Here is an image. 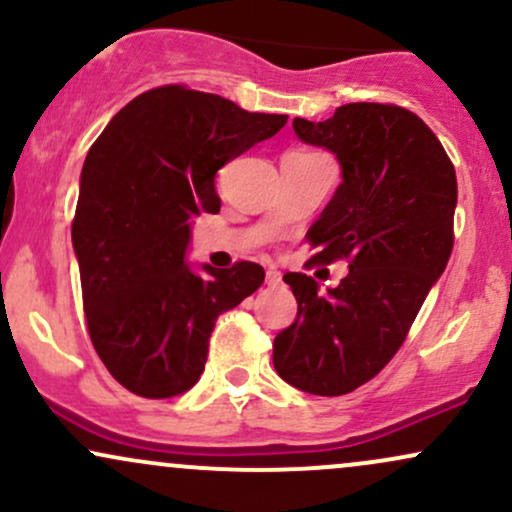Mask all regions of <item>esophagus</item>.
I'll use <instances>...</instances> for the list:
<instances>
[{
    "instance_id": "esophagus-1",
    "label": "esophagus",
    "mask_w": 512,
    "mask_h": 512,
    "mask_svg": "<svg viewBox=\"0 0 512 512\" xmlns=\"http://www.w3.org/2000/svg\"><path fill=\"white\" fill-rule=\"evenodd\" d=\"M267 284L269 286H279L281 284V272L276 267L267 269Z\"/></svg>"
}]
</instances>
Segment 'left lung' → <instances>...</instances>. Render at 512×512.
I'll return each instance as SVG.
<instances>
[{"instance_id": "8db88e82", "label": "left lung", "mask_w": 512, "mask_h": 512, "mask_svg": "<svg viewBox=\"0 0 512 512\" xmlns=\"http://www.w3.org/2000/svg\"><path fill=\"white\" fill-rule=\"evenodd\" d=\"M293 132L342 166L308 238L313 262L346 257L349 274L327 293L313 276L284 274L298 315L276 334L274 368L298 390L337 397L387 366L445 272L457 178L436 134L399 105L349 103L325 122L296 117Z\"/></svg>"}]
</instances>
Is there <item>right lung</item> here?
Wrapping results in <instances>:
<instances>
[{"label": "right lung", "mask_w": 512, "mask_h": 512, "mask_svg": "<svg viewBox=\"0 0 512 512\" xmlns=\"http://www.w3.org/2000/svg\"><path fill=\"white\" fill-rule=\"evenodd\" d=\"M289 115L248 113L216 93L161 86L117 113L86 154L72 243L88 334L129 392L168 399L204 373L216 317L255 293L264 269L187 264L192 219L216 214V173Z\"/></svg>", "instance_id": "1"}]
</instances>
